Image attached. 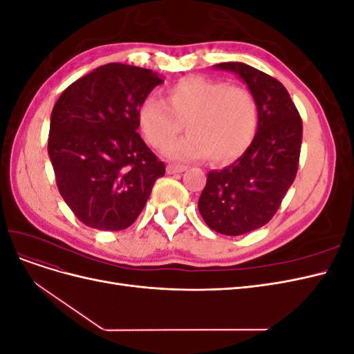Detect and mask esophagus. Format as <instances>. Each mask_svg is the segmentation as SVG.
Listing matches in <instances>:
<instances>
[{
  "instance_id": "obj_1",
  "label": "esophagus",
  "mask_w": 354,
  "mask_h": 354,
  "mask_svg": "<svg viewBox=\"0 0 354 354\" xmlns=\"http://www.w3.org/2000/svg\"><path fill=\"white\" fill-rule=\"evenodd\" d=\"M186 165H180V164H169L167 165V173L168 174H176V173H183L186 171Z\"/></svg>"
}]
</instances>
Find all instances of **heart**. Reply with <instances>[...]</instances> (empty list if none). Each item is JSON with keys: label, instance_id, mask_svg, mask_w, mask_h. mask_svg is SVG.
<instances>
[{"label": "heart", "instance_id": "obj_1", "mask_svg": "<svg viewBox=\"0 0 354 354\" xmlns=\"http://www.w3.org/2000/svg\"><path fill=\"white\" fill-rule=\"evenodd\" d=\"M186 130L189 134L169 146L173 159L209 156L214 164H230L252 143L259 111L252 94L224 81L187 77L171 85L167 97H146L138 108V124L146 142L162 151Z\"/></svg>", "mask_w": 354, "mask_h": 354}]
</instances>
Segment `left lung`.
<instances>
[{
	"label": "left lung",
	"mask_w": 354,
	"mask_h": 354,
	"mask_svg": "<svg viewBox=\"0 0 354 354\" xmlns=\"http://www.w3.org/2000/svg\"><path fill=\"white\" fill-rule=\"evenodd\" d=\"M238 73L257 103L259 127L252 143L234 162L209 171L198 208L207 226L239 236L269 223L294 183L303 122L289 93L276 78L241 62L218 63Z\"/></svg>",
	"instance_id": "obj_1"
}]
</instances>
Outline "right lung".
<instances>
[{"mask_svg": "<svg viewBox=\"0 0 354 354\" xmlns=\"http://www.w3.org/2000/svg\"><path fill=\"white\" fill-rule=\"evenodd\" d=\"M160 82L151 69L108 63L72 82L53 108L48 156L56 185L85 226L130 227L165 174L137 133L138 108Z\"/></svg>", "mask_w": 354, "mask_h": 354, "instance_id": "add662e5", "label": "right lung"}]
</instances>
